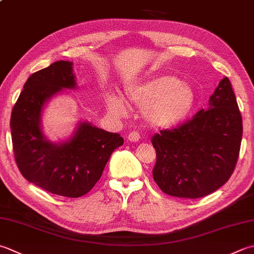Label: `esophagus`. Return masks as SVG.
I'll return each instance as SVG.
<instances>
[{
	"label": "esophagus",
	"instance_id": "obj_1",
	"mask_svg": "<svg viewBox=\"0 0 254 254\" xmlns=\"http://www.w3.org/2000/svg\"><path fill=\"white\" fill-rule=\"evenodd\" d=\"M138 140H140V133L136 132V131H132V132L128 133L127 141H130V142H137Z\"/></svg>",
	"mask_w": 254,
	"mask_h": 254
}]
</instances>
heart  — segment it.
Here are the masks:
<instances>
[{"label":"heart","mask_w":254,"mask_h":254,"mask_svg":"<svg viewBox=\"0 0 254 254\" xmlns=\"http://www.w3.org/2000/svg\"><path fill=\"white\" fill-rule=\"evenodd\" d=\"M131 103L144 109V118L156 127H172L186 120L195 107L196 93L190 83L173 74H161L142 83L126 88ZM108 111L114 117L124 118L127 106L116 92L106 97Z\"/></svg>","instance_id":"1"}]
</instances>
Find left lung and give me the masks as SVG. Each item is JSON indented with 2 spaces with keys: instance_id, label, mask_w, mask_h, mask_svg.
<instances>
[{
  "instance_id": "left-lung-1",
  "label": "left lung",
  "mask_w": 254,
  "mask_h": 254,
  "mask_svg": "<svg viewBox=\"0 0 254 254\" xmlns=\"http://www.w3.org/2000/svg\"><path fill=\"white\" fill-rule=\"evenodd\" d=\"M242 138V117L231 82L225 77L209 109L174 130L152 137L156 151L153 178L170 196L200 198L217 190L235 171Z\"/></svg>"
}]
</instances>
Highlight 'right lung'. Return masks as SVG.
Segmentation results:
<instances>
[{
    "label": "right lung",
    "mask_w": 254,
    "mask_h": 254,
    "mask_svg": "<svg viewBox=\"0 0 254 254\" xmlns=\"http://www.w3.org/2000/svg\"><path fill=\"white\" fill-rule=\"evenodd\" d=\"M72 63L59 61L34 72L13 108L11 133L15 161L29 183L55 195L78 198L92 190L113 151L123 145L118 133L79 122L70 137L52 142L42 116L47 102L64 89H76Z\"/></svg>",
    "instance_id": "add662e5"
}]
</instances>
